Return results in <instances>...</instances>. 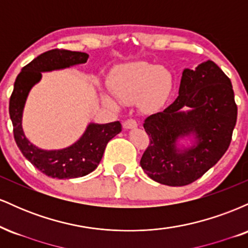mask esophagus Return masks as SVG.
I'll return each instance as SVG.
<instances>
[{
    "mask_svg": "<svg viewBox=\"0 0 248 248\" xmlns=\"http://www.w3.org/2000/svg\"><path fill=\"white\" fill-rule=\"evenodd\" d=\"M135 127H138V122H136V120H134V119H127L124 122V128H126V129H130V128Z\"/></svg>",
    "mask_w": 248,
    "mask_h": 248,
    "instance_id": "34e87169",
    "label": "esophagus"
}]
</instances>
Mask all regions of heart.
Masks as SVG:
<instances>
[{
    "mask_svg": "<svg viewBox=\"0 0 248 248\" xmlns=\"http://www.w3.org/2000/svg\"><path fill=\"white\" fill-rule=\"evenodd\" d=\"M173 86V77L169 70L147 62H133L119 67L110 79V88L116 99L122 102L139 104L143 109L161 107L169 98ZM108 105L115 102L104 95Z\"/></svg>",
    "mask_w": 248,
    "mask_h": 248,
    "instance_id": "heart-1",
    "label": "heart"
}]
</instances>
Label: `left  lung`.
Here are the masks:
<instances>
[{
    "label": "left lung",
    "mask_w": 248,
    "mask_h": 248,
    "mask_svg": "<svg viewBox=\"0 0 248 248\" xmlns=\"http://www.w3.org/2000/svg\"><path fill=\"white\" fill-rule=\"evenodd\" d=\"M189 108L184 112L182 108ZM238 108L230 78L212 61L183 71L178 96L163 112L144 120L149 144L140 164L150 178L169 186L192 183L226 153ZM193 135L196 144L179 150L177 142Z\"/></svg>",
    "instance_id": "1"
}]
</instances>
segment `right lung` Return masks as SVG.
<instances>
[{"label": "right lung", "mask_w": 248, "mask_h": 248, "mask_svg": "<svg viewBox=\"0 0 248 248\" xmlns=\"http://www.w3.org/2000/svg\"><path fill=\"white\" fill-rule=\"evenodd\" d=\"M88 59L85 52L62 49L46 51L25 65L17 76L9 101V115L14 127L17 147L28 161L39 171L52 178L69 179L86 176L100 163L109 140L121 132L119 121L110 124H90L72 146L59 150H43L30 143L22 128V114L31 87L42 78V72L66 69L84 64Z\"/></svg>", "instance_id": "obj_1"}]
</instances>
